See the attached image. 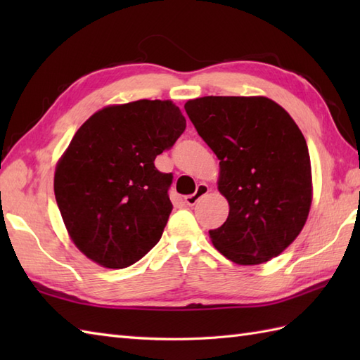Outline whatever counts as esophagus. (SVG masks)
Wrapping results in <instances>:
<instances>
[{
	"label": "esophagus",
	"mask_w": 360,
	"mask_h": 360,
	"mask_svg": "<svg viewBox=\"0 0 360 360\" xmlns=\"http://www.w3.org/2000/svg\"><path fill=\"white\" fill-rule=\"evenodd\" d=\"M209 193V186L207 184H200L196 187V192L192 195H187L186 196V204L187 205H195L198 201L201 200L202 196H205Z\"/></svg>",
	"instance_id": "34e87169"
}]
</instances>
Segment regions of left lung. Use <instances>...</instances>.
Masks as SVG:
<instances>
[{"instance_id": "left-lung-1", "label": "left lung", "mask_w": 360, "mask_h": 360, "mask_svg": "<svg viewBox=\"0 0 360 360\" xmlns=\"http://www.w3.org/2000/svg\"><path fill=\"white\" fill-rule=\"evenodd\" d=\"M184 108L219 159L218 190L231 207L226 223L209 231L213 246L244 266L280 255L302 232L312 201L300 128L267 97L207 96Z\"/></svg>"}]
</instances>
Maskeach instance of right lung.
Returning <instances> with one entry per match:
<instances>
[{
    "instance_id": "obj_1",
    "label": "right lung",
    "mask_w": 360,
    "mask_h": 360,
    "mask_svg": "<svg viewBox=\"0 0 360 360\" xmlns=\"http://www.w3.org/2000/svg\"><path fill=\"white\" fill-rule=\"evenodd\" d=\"M184 129L170 101L106 106L77 129L57 164L53 192L71 240L88 258L124 269L156 246L173 209V174L159 172L155 159Z\"/></svg>"
}]
</instances>
